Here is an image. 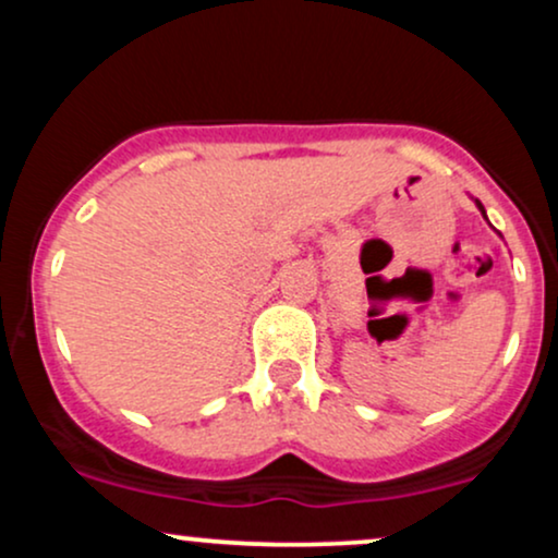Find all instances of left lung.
<instances>
[{
    "label": "left lung",
    "instance_id": "left-lung-1",
    "mask_svg": "<svg viewBox=\"0 0 558 558\" xmlns=\"http://www.w3.org/2000/svg\"><path fill=\"white\" fill-rule=\"evenodd\" d=\"M477 207H480V213H483V215H485V209H483V204H480V202H477Z\"/></svg>",
    "mask_w": 558,
    "mask_h": 558
}]
</instances>
